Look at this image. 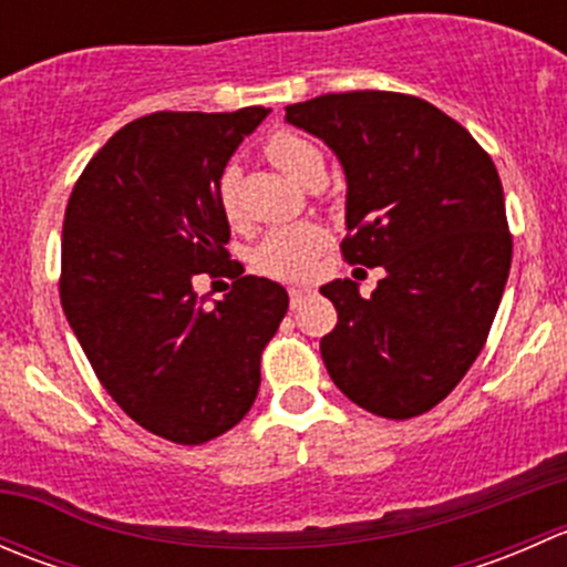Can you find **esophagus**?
Instances as JSON below:
<instances>
[{
  "mask_svg": "<svg viewBox=\"0 0 567 567\" xmlns=\"http://www.w3.org/2000/svg\"><path fill=\"white\" fill-rule=\"evenodd\" d=\"M305 299H307V290L305 288H290V307H301L305 305Z\"/></svg>",
  "mask_w": 567,
  "mask_h": 567,
  "instance_id": "esophagus-1",
  "label": "esophagus"
}]
</instances>
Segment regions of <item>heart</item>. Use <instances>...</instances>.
Wrapping results in <instances>:
<instances>
[{
	"instance_id": "heart-1",
	"label": "heart",
	"mask_w": 567,
	"mask_h": 567,
	"mask_svg": "<svg viewBox=\"0 0 567 567\" xmlns=\"http://www.w3.org/2000/svg\"><path fill=\"white\" fill-rule=\"evenodd\" d=\"M266 153L282 173H288L293 181L310 183L316 175H323V153L318 145H312L305 136L293 134V131H277L268 136ZM236 167H227L219 177V203L227 216H236ZM323 247V230L316 225H296L274 230L262 238L260 247L255 249V266L262 274H271L279 279H299L305 277L310 260L316 251Z\"/></svg>"
}]
</instances>
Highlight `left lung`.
<instances>
[{
	"instance_id": "1",
	"label": "left lung",
	"mask_w": 567,
	"mask_h": 567,
	"mask_svg": "<svg viewBox=\"0 0 567 567\" xmlns=\"http://www.w3.org/2000/svg\"><path fill=\"white\" fill-rule=\"evenodd\" d=\"M346 175L342 255L381 266L370 296L351 279L320 288L337 326L320 357L337 390L386 420H409L466 375L499 310L513 241L488 153L414 95L357 90L285 106Z\"/></svg>"
}]
</instances>
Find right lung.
<instances>
[{"instance_id":"1","label":"right lung","mask_w":567,"mask_h":567,"mask_svg":"<svg viewBox=\"0 0 567 567\" xmlns=\"http://www.w3.org/2000/svg\"><path fill=\"white\" fill-rule=\"evenodd\" d=\"M271 109L156 112L84 167L62 225L60 299L114 403L145 431L205 444L247 416L288 290L241 277L205 307L192 279L227 266L219 177Z\"/></svg>"}]
</instances>
